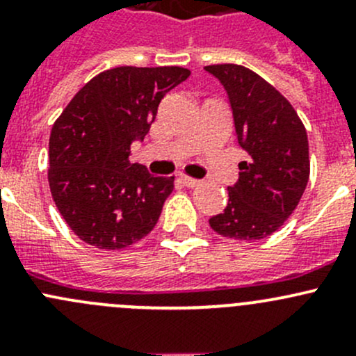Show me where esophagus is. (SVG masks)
<instances>
[{
	"label": "esophagus",
	"mask_w": 356,
	"mask_h": 356,
	"mask_svg": "<svg viewBox=\"0 0 356 356\" xmlns=\"http://www.w3.org/2000/svg\"><path fill=\"white\" fill-rule=\"evenodd\" d=\"M181 181L184 182V184L188 186V188H196V186H200L198 179H193V177H189V175H182Z\"/></svg>",
	"instance_id": "obj_1"
}]
</instances>
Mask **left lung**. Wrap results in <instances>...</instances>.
<instances>
[{"mask_svg": "<svg viewBox=\"0 0 356 356\" xmlns=\"http://www.w3.org/2000/svg\"><path fill=\"white\" fill-rule=\"evenodd\" d=\"M204 70L227 91L238 143L248 155L238 182L227 188V207L210 218V227L224 238L264 239L289 218L307 188V131L288 99L250 68L218 63Z\"/></svg>", "mask_w": 356, "mask_h": 356, "instance_id": "obj_1", "label": "left lung"}]
</instances>
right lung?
<instances>
[{
  "mask_svg": "<svg viewBox=\"0 0 356 356\" xmlns=\"http://www.w3.org/2000/svg\"><path fill=\"white\" fill-rule=\"evenodd\" d=\"M182 67H117L92 77L53 124L49 191L68 227L88 245L120 250L156 225L174 177L131 163L161 98L189 77Z\"/></svg>",
  "mask_w": 356,
  "mask_h": 356,
  "instance_id": "obj_1",
  "label": "right lung"
}]
</instances>
